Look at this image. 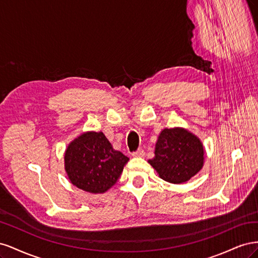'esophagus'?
Segmentation results:
<instances>
[{
  "mask_svg": "<svg viewBox=\"0 0 258 258\" xmlns=\"http://www.w3.org/2000/svg\"><path fill=\"white\" fill-rule=\"evenodd\" d=\"M144 155H145V152H144L143 148H139L137 152L132 153V156H134V157H143Z\"/></svg>",
  "mask_w": 258,
  "mask_h": 258,
  "instance_id": "esophagus-1",
  "label": "esophagus"
}]
</instances>
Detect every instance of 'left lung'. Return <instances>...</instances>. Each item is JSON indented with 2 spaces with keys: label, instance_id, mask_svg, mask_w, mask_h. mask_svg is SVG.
<instances>
[{
  "label": "left lung",
  "instance_id": "obj_1",
  "mask_svg": "<svg viewBox=\"0 0 258 258\" xmlns=\"http://www.w3.org/2000/svg\"><path fill=\"white\" fill-rule=\"evenodd\" d=\"M205 148L200 140L184 128L163 129L155 147V157L148 160L166 182L181 184L204 167Z\"/></svg>",
  "mask_w": 258,
  "mask_h": 258
}]
</instances>
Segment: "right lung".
<instances>
[{"mask_svg": "<svg viewBox=\"0 0 258 258\" xmlns=\"http://www.w3.org/2000/svg\"><path fill=\"white\" fill-rule=\"evenodd\" d=\"M129 158L115 151L103 132H85L69 144L64 167L77 188L102 194L117 182Z\"/></svg>", "mask_w": 258, "mask_h": 258, "instance_id": "right-lung-1", "label": "right lung"}]
</instances>
